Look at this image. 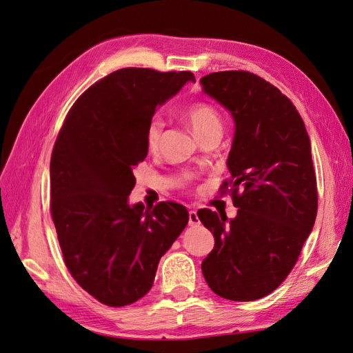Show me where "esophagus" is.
I'll return each instance as SVG.
<instances>
[{"instance_id":"34e87169","label":"esophagus","mask_w":353,"mask_h":353,"mask_svg":"<svg viewBox=\"0 0 353 353\" xmlns=\"http://www.w3.org/2000/svg\"><path fill=\"white\" fill-rule=\"evenodd\" d=\"M188 225L190 227H199L200 225V219L196 210H190L188 212Z\"/></svg>"}]
</instances>
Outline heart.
Returning <instances> with one entry per match:
<instances>
[{"mask_svg": "<svg viewBox=\"0 0 353 353\" xmlns=\"http://www.w3.org/2000/svg\"><path fill=\"white\" fill-rule=\"evenodd\" d=\"M184 116L199 138L212 130L221 128V117L218 112L208 103L197 101V103L190 104L184 110ZM162 131H163V122L160 121L159 117H153V119L148 122L147 130H145V144L150 152H156L159 148L160 138H162Z\"/></svg>", "mask_w": 353, "mask_h": 353, "instance_id": "1", "label": "heart"}]
</instances>
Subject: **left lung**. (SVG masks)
Masks as SVG:
<instances>
[{
  "label": "left lung",
  "mask_w": 353,
  "mask_h": 353,
  "mask_svg": "<svg viewBox=\"0 0 353 353\" xmlns=\"http://www.w3.org/2000/svg\"><path fill=\"white\" fill-rule=\"evenodd\" d=\"M203 92L236 123L222 191L237 216L197 212L215 237L201 262L213 293L236 302L268 296L290 274L318 209L311 141L293 103L270 82L244 70L209 73Z\"/></svg>",
  "instance_id": "1"
}]
</instances>
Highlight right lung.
<instances>
[{
	"label": "right lung",
	"instance_id": "obj_1",
	"mask_svg": "<svg viewBox=\"0 0 353 353\" xmlns=\"http://www.w3.org/2000/svg\"><path fill=\"white\" fill-rule=\"evenodd\" d=\"M191 72L125 68L74 101L52 148L51 216L63 259L85 292L119 307L150 290L162 256L185 228L174 201L130 205L134 168L147 157L145 130Z\"/></svg>",
	"mask_w": 353,
	"mask_h": 353
}]
</instances>
